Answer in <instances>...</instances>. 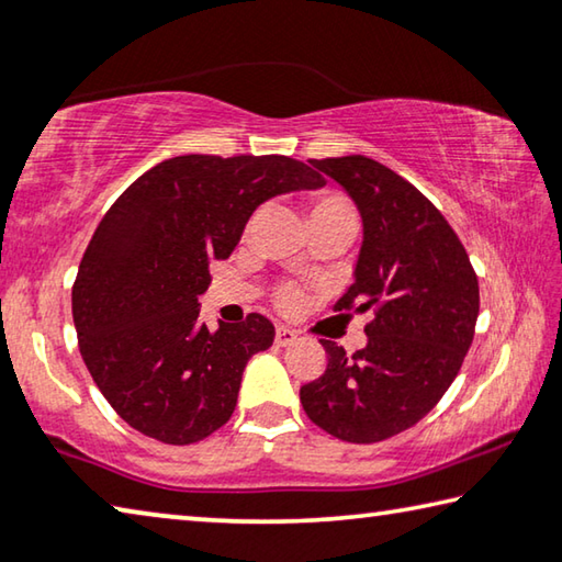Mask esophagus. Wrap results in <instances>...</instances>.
<instances>
[{"mask_svg": "<svg viewBox=\"0 0 562 562\" xmlns=\"http://www.w3.org/2000/svg\"><path fill=\"white\" fill-rule=\"evenodd\" d=\"M274 341H278L280 347H290L292 341H297V331L290 327H278V331H274Z\"/></svg>", "mask_w": 562, "mask_h": 562, "instance_id": "1", "label": "esophagus"}]
</instances>
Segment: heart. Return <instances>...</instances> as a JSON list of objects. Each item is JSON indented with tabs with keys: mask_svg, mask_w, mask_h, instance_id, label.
I'll use <instances>...</instances> for the list:
<instances>
[{
	"mask_svg": "<svg viewBox=\"0 0 562 562\" xmlns=\"http://www.w3.org/2000/svg\"><path fill=\"white\" fill-rule=\"evenodd\" d=\"M310 223H325V221H345L357 225V213L351 203L341 193H331V190H322V193L310 195ZM300 302L297 288H284L280 292L282 307H294Z\"/></svg>",
	"mask_w": 562,
	"mask_h": 562,
	"instance_id": "heart-1",
	"label": "heart"
}]
</instances>
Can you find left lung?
<instances>
[{
  "label": "left lung",
  "instance_id": "1",
  "mask_svg": "<svg viewBox=\"0 0 562 562\" xmlns=\"http://www.w3.org/2000/svg\"><path fill=\"white\" fill-rule=\"evenodd\" d=\"M357 203L364 243L355 282L331 310L372 312L367 347L347 357L322 339L327 369L300 389L319 429L376 443L412 429L459 374L479 317L469 252L422 190L367 156L310 160Z\"/></svg>",
  "mask_w": 562,
  "mask_h": 562
}]
</instances>
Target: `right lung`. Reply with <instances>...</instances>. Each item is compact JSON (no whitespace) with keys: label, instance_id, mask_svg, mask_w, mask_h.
<instances>
[{"label":"right lung","instance_id":"add662e5","mask_svg":"<svg viewBox=\"0 0 562 562\" xmlns=\"http://www.w3.org/2000/svg\"><path fill=\"white\" fill-rule=\"evenodd\" d=\"M288 156L168 158L116 198L83 252L71 312L89 374L123 422L170 446L203 441L233 416L247 359L268 349V317L215 331L198 322L211 262L225 260L255 207L322 188Z\"/></svg>","mask_w":562,"mask_h":562}]
</instances>
